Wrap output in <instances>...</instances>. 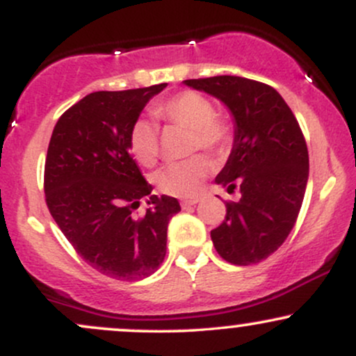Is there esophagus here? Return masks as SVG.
Masks as SVG:
<instances>
[{
	"label": "esophagus",
	"mask_w": 356,
	"mask_h": 356,
	"mask_svg": "<svg viewBox=\"0 0 356 356\" xmlns=\"http://www.w3.org/2000/svg\"><path fill=\"white\" fill-rule=\"evenodd\" d=\"M199 201H201V197H191V199H184V201L181 202V206L186 209V207H191V206H195Z\"/></svg>",
	"instance_id": "34e87169"
}]
</instances>
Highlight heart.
<instances>
[{
  "mask_svg": "<svg viewBox=\"0 0 356 356\" xmlns=\"http://www.w3.org/2000/svg\"><path fill=\"white\" fill-rule=\"evenodd\" d=\"M154 115L161 120L191 130V150L220 152L229 142V127L214 115V107L206 97L192 90L177 93L159 105ZM130 152L140 164L154 165L161 154L159 127L149 118H138L129 134ZM212 165L206 157L170 164L155 174L159 191L174 197H194L201 191L204 179L211 174Z\"/></svg>",
  "mask_w": 356,
  "mask_h": 356,
  "instance_id": "heart-1",
  "label": "heart"
}]
</instances>
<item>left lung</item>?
I'll list each match as a JSON object with an SVG mask.
<instances>
[{"label": "left lung", "mask_w": 356, "mask_h": 356, "mask_svg": "<svg viewBox=\"0 0 356 356\" xmlns=\"http://www.w3.org/2000/svg\"><path fill=\"white\" fill-rule=\"evenodd\" d=\"M226 105L234 142L216 184L239 187V202L226 204V219L211 231L216 251L227 263L248 266L271 256L295 226L309 159L303 132L283 97L269 85L220 75L184 80Z\"/></svg>", "instance_id": "8db88e82"}]
</instances>
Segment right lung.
Instances as JSON below:
<instances>
[{
  "label": "right lung",
  "mask_w": 356,
  "mask_h": 356,
  "mask_svg": "<svg viewBox=\"0 0 356 356\" xmlns=\"http://www.w3.org/2000/svg\"><path fill=\"white\" fill-rule=\"evenodd\" d=\"M167 83L93 92L56 122L44 162V195L65 238L93 269L122 281L144 280L165 257L167 226L181 211L155 195L130 155L129 134ZM149 209L137 215L140 199Z\"/></svg>",
  "instance_id": "1"
}]
</instances>
